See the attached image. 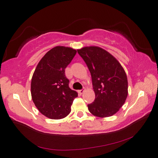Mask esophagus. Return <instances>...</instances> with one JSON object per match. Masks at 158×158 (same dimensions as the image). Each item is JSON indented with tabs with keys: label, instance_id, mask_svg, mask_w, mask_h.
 I'll return each mask as SVG.
<instances>
[{
	"label": "esophagus",
	"instance_id": "esophagus-1",
	"mask_svg": "<svg viewBox=\"0 0 158 158\" xmlns=\"http://www.w3.org/2000/svg\"><path fill=\"white\" fill-rule=\"evenodd\" d=\"M84 91H85V89H81V90H79L78 92L80 94H82L84 92Z\"/></svg>",
	"mask_w": 158,
	"mask_h": 158
}]
</instances>
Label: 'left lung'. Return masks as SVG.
<instances>
[{
  "mask_svg": "<svg viewBox=\"0 0 158 158\" xmlns=\"http://www.w3.org/2000/svg\"><path fill=\"white\" fill-rule=\"evenodd\" d=\"M91 75L95 100L88 104L94 116L104 118L116 114L128 96V79L121 64L109 52L98 47L77 50Z\"/></svg>",
  "mask_w": 158,
  "mask_h": 158,
  "instance_id": "obj_1",
  "label": "left lung"
}]
</instances>
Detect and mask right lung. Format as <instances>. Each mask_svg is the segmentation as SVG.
<instances>
[{
    "mask_svg": "<svg viewBox=\"0 0 158 158\" xmlns=\"http://www.w3.org/2000/svg\"><path fill=\"white\" fill-rule=\"evenodd\" d=\"M77 50L55 47L41 59L32 75L31 95L39 111L51 119H61L71 112L73 101L78 96L69 86L65 69Z\"/></svg>",
    "mask_w": 158,
    "mask_h": 158,
    "instance_id": "right-lung-1",
    "label": "right lung"
}]
</instances>
